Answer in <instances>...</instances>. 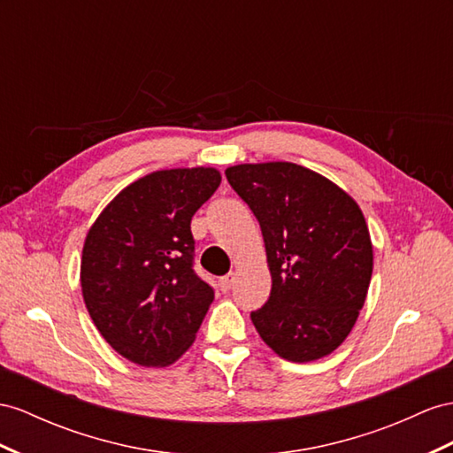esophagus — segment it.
Here are the masks:
<instances>
[{
  "mask_svg": "<svg viewBox=\"0 0 453 453\" xmlns=\"http://www.w3.org/2000/svg\"><path fill=\"white\" fill-rule=\"evenodd\" d=\"M234 280H235V275H234V273H227V275L222 277V280L218 281L219 288H222V293H227V291H229L231 285H234Z\"/></svg>",
  "mask_w": 453,
  "mask_h": 453,
  "instance_id": "esophagus-1",
  "label": "esophagus"
}]
</instances>
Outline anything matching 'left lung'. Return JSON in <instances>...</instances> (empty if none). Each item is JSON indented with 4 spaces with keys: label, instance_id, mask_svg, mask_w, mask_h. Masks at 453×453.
I'll list each match as a JSON object with an SVG mask.
<instances>
[{
    "label": "left lung",
    "instance_id": "8db88e82",
    "mask_svg": "<svg viewBox=\"0 0 453 453\" xmlns=\"http://www.w3.org/2000/svg\"><path fill=\"white\" fill-rule=\"evenodd\" d=\"M262 229L272 273L268 303L250 319L288 362H314L344 342L364 308L373 245L362 208L321 173L293 162L226 170Z\"/></svg>",
    "mask_w": 453,
    "mask_h": 453
}]
</instances>
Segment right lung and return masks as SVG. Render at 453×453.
I'll list each match as a JSON object with an SVG mask.
<instances>
[{"label":"right lung","instance_id":"obj_1","mask_svg":"<svg viewBox=\"0 0 453 453\" xmlns=\"http://www.w3.org/2000/svg\"><path fill=\"white\" fill-rule=\"evenodd\" d=\"M219 181L211 166L150 172L116 195L88 231L80 285L89 318L137 365L180 359L212 304V287L193 272L191 218Z\"/></svg>","mask_w":453,"mask_h":453}]
</instances>
